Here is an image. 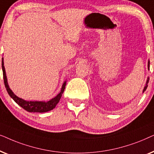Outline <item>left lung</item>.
<instances>
[{
    "instance_id": "1",
    "label": "left lung",
    "mask_w": 154,
    "mask_h": 154,
    "mask_svg": "<svg viewBox=\"0 0 154 154\" xmlns=\"http://www.w3.org/2000/svg\"><path fill=\"white\" fill-rule=\"evenodd\" d=\"M149 64H150V62H149H149H148V68H149ZM148 83H149V79H148V80H147V82H146V86H145V88H144V92L145 91V90H146L147 87H148V85H147V84H148Z\"/></svg>"
}]
</instances>
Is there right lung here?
<instances>
[{"instance_id":"1","label":"right lung","mask_w":154,"mask_h":154,"mask_svg":"<svg viewBox=\"0 0 154 154\" xmlns=\"http://www.w3.org/2000/svg\"><path fill=\"white\" fill-rule=\"evenodd\" d=\"M2 69H3V80H4V84H5V88L7 90L8 93L9 95L13 99V100L18 105H20L21 107L25 110L29 111V112H38V113H44L49 111L52 109H53L56 105L57 104L59 101L61 99L62 94L64 91L65 86H66V82H64V84L62 85V89H61V92L57 95L55 97L52 99L51 100L48 101L47 102H29V101H25L22 99L18 97L14 94L10 88L8 86V82H7V77H6L5 74V67H4L3 64V58H2Z\"/></svg>"}]
</instances>
